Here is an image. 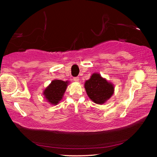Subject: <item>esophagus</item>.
<instances>
[{
    "label": "esophagus",
    "instance_id": "esophagus-1",
    "mask_svg": "<svg viewBox=\"0 0 157 157\" xmlns=\"http://www.w3.org/2000/svg\"><path fill=\"white\" fill-rule=\"evenodd\" d=\"M73 80H74V82H79V78H78V77H75V78H73Z\"/></svg>",
    "mask_w": 157,
    "mask_h": 157
}]
</instances>
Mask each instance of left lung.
I'll list each match as a JSON object with an SVG mask.
<instances>
[{"label":"left lung","mask_w":157,"mask_h":157,"mask_svg":"<svg viewBox=\"0 0 157 157\" xmlns=\"http://www.w3.org/2000/svg\"><path fill=\"white\" fill-rule=\"evenodd\" d=\"M84 89L90 99L98 105L105 104L114 93V85L98 73L84 82Z\"/></svg>","instance_id":"left-lung-1"}]
</instances>
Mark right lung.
I'll use <instances>...</instances> for the list:
<instances>
[{"instance_id": "right-lung-1", "label": "right lung", "mask_w": 157, "mask_h": 157, "mask_svg": "<svg viewBox=\"0 0 157 157\" xmlns=\"http://www.w3.org/2000/svg\"><path fill=\"white\" fill-rule=\"evenodd\" d=\"M68 84V81L54 79L44 90V98L50 105H57L62 100Z\"/></svg>"}]
</instances>
